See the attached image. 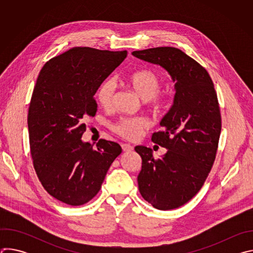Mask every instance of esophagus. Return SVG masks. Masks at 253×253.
<instances>
[{
	"mask_svg": "<svg viewBox=\"0 0 253 253\" xmlns=\"http://www.w3.org/2000/svg\"><path fill=\"white\" fill-rule=\"evenodd\" d=\"M121 147H122L123 151H125V152H130V151H132L134 149V147L131 145V144H128V143L122 144Z\"/></svg>",
	"mask_w": 253,
	"mask_h": 253,
	"instance_id": "1",
	"label": "esophagus"
}]
</instances>
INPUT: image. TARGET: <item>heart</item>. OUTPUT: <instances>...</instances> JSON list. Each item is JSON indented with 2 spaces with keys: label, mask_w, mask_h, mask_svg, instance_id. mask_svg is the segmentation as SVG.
<instances>
[{
  "label": "heart",
  "mask_w": 253,
  "mask_h": 253,
  "mask_svg": "<svg viewBox=\"0 0 253 253\" xmlns=\"http://www.w3.org/2000/svg\"><path fill=\"white\" fill-rule=\"evenodd\" d=\"M131 88L143 99L152 112L159 114L166 107L167 98L159 91L162 87L160 77L151 70H140L132 73L128 79ZM116 96V85L111 79L106 80L99 88L97 98L105 109L113 107ZM149 128V121L142 116H124L111 125L116 134L128 140H136Z\"/></svg>",
  "instance_id": "1"
}]
</instances>
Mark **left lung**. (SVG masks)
Returning a JSON list of instances; mask_svg holds the SVG:
<instances>
[{
	"label": "left lung",
	"mask_w": 253,
	"mask_h": 253,
	"mask_svg": "<svg viewBox=\"0 0 253 253\" xmlns=\"http://www.w3.org/2000/svg\"><path fill=\"white\" fill-rule=\"evenodd\" d=\"M132 55L160 65L175 82L163 130L151 138L167 152L155 159L150 148L135 147L142 158L137 178L142 197L159 210L175 209L196 195L213 166L221 132L217 94L205 68L181 50L158 47Z\"/></svg>",
	"instance_id": "8db88e82"
}]
</instances>
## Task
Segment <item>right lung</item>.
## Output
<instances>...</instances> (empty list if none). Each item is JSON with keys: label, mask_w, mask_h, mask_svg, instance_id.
Returning a JSON list of instances; mask_svg holds the SVG:
<instances>
[{"label": "right lung", "mask_w": 253, "mask_h": 253, "mask_svg": "<svg viewBox=\"0 0 253 253\" xmlns=\"http://www.w3.org/2000/svg\"><path fill=\"white\" fill-rule=\"evenodd\" d=\"M126 57V50L74 47L40 71L28 112L31 156L45 190L63 203L90 201L122 152L116 142L100 139L94 148L81 137L97 111L94 95Z\"/></svg>", "instance_id": "1"}]
</instances>
